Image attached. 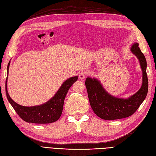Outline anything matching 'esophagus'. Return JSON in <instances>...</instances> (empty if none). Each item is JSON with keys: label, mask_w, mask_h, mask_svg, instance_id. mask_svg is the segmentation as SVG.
<instances>
[{"label": "esophagus", "mask_w": 156, "mask_h": 156, "mask_svg": "<svg viewBox=\"0 0 156 156\" xmlns=\"http://www.w3.org/2000/svg\"><path fill=\"white\" fill-rule=\"evenodd\" d=\"M86 76H87V73L85 72H82L79 75V77L80 80H83L84 78H85Z\"/></svg>", "instance_id": "34e87169"}]
</instances>
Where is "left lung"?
Listing matches in <instances>:
<instances>
[{
    "mask_svg": "<svg viewBox=\"0 0 156 156\" xmlns=\"http://www.w3.org/2000/svg\"><path fill=\"white\" fill-rule=\"evenodd\" d=\"M130 50L138 58L143 72L142 85L133 95L127 98L113 96L106 91L100 81L96 78L87 77L86 79L85 85L90 104L95 114L101 119L117 120L132 115L138 109L147 95L148 81L145 56L136 42L131 45Z\"/></svg>",
    "mask_w": 156,
    "mask_h": 156,
    "instance_id": "1",
    "label": "left lung"
}]
</instances>
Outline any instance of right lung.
Here are the masks:
<instances>
[{
  "label": "right lung",
  "instance_id": "add662e5",
  "mask_svg": "<svg viewBox=\"0 0 156 156\" xmlns=\"http://www.w3.org/2000/svg\"><path fill=\"white\" fill-rule=\"evenodd\" d=\"M10 64V61L9 62L7 67L8 74ZM77 79L78 76H75L66 80L53 97L46 103L40 105L25 107L16 103L8 94L7 77L6 81V96L8 101L10 102L14 110L24 121L34 124L53 123L57 121L62 115L65 97L69 88L77 81Z\"/></svg>",
  "mask_w": 156,
  "mask_h": 156
}]
</instances>
